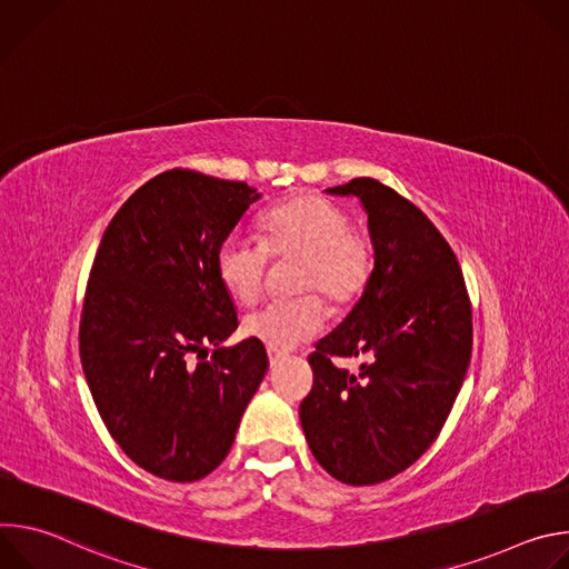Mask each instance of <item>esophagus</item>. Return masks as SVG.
I'll return each mask as SVG.
<instances>
[{"label": "esophagus", "instance_id": "esophagus-1", "mask_svg": "<svg viewBox=\"0 0 569 569\" xmlns=\"http://www.w3.org/2000/svg\"><path fill=\"white\" fill-rule=\"evenodd\" d=\"M268 358H270V367H277V362H279V360H283V353H281V351H272V349H268Z\"/></svg>", "mask_w": 569, "mask_h": 569}]
</instances>
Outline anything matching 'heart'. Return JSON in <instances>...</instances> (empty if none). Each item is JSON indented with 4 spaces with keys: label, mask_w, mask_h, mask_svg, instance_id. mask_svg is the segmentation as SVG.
<instances>
[{
    "label": "heart",
    "mask_w": 569,
    "mask_h": 569,
    "mask_svg": "<svg viewBox=\"0 0 569 569\" xmlns=\"http://www.w3.org/2000/svg\"><path fill=\"white\" fill-rule=\"evenodd\" d=\"M259 238L227 236L216 254V270L227 292L254 303L268 279L270 257H299L295 288L317 290L333 303L353 301L373 266L371 246L351 227L349 213L319 193L295 196L261 216ZM323 327V306L306 292L274 299L246 317V333L272 351H290L312 340Z\"/></svg>",
    "instance_id": "1"
}]
</instances>
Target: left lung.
I'll return each instance as SVG.
<instances>
[{
  "label": "left lung",
  "instance_id": "8db88e82",
  "mask_svg": "<svg viewBox=\"0 0 569 569\" xmlns=\"http://www.w3.org/2000/svg\"><path fill=\"white\" fill-rule=\"evenodd\" d=\"M360 198L373 270L340 327L308 356L299 419L319 466L351 486L410 468L439 437L466 378L472 310L448 240L408 198L373 178L327 189ZM333 357H362L358 375Z\"/></svg>",
  "mask_w": 569,
  "mask_h": 569
}]
</instances>
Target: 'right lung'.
Wrapping results in <instances>:
<instances>
[{
  "mask_svg": "<svg viewBox=\"0 0 569 569\" xmlns=\"http://www.w3.org/2000/svg\"><path fill=\"white\" fill-rule=\"evenodd\" d=\"M259 198L246 182L159 173L123 202L94 257L80 362L112 439L161 479L196 481L222 463L268 371L254 338L218 349L238 317L216 254Z\"/></svg>",
  "mask_w": 569,
  "mask_h": 569,
  "instance_id": "add662e5",
  "label": "right lung"
}]
</instances>
